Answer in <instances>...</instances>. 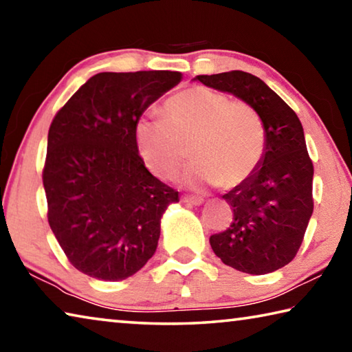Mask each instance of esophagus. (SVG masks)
I'll return each mask as SVG.
<instances>
[{
	"instance_id": "esophagus-1",
	"label": "esophagus",
	"mask_w": 352,
	"mask_h": 352,
	"mask_svg": "<svg viewBox=\"0 0 352 352\" xmlns=\"http://www.w3.org/2000/svg\"><path fill=\"white\" fill-rule=\"evenodd\" d=\"M182 201L189 205H201L204 204V199L201 197H194V195H182Z\"/></svg>"
}]
</instances>
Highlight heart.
Instances as JSON below:
<instances>
[{
    "mask_svg": "<svg viewBox=\"0 0 352 352\" xmlns=\"http://www.w3.org/2000/svg\"><path fill=\"white\" fill-rule=\"evenodd\" d=\"M163 113L164 119L146 118L135 127L141 160L155 177L174 175L186 162L188 147L195 162L180 180L190 188L219 184L233 189L258 169L265 130L248 102L195 85L166 100Z\"/></svg>",
    "mask_w": 352,
    "mask_h": 352,
    "instance_id": "heart-1",
    "label": "heart"
}]
</instances>
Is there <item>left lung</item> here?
I'll list each match as a JSON object with an SVG mask.
<instances>
[{"label":"left lung","mask_w":352,"mask_h":352,"mask_svg":"<svg viewBox=\"0 0 352 352\" xmlns=\"http://www.w3.org/2000/svg\"><path fill=\"white\" fill-rule=\"evenodd\" d=\"M195 80L248 102L265 130L258 169L222 197L233 208V222L210 237L212 252L223 264L250 275L275 272L296 256L314 211V164L300 119L250 73L228 71Z\"/></svg>","instance_id":"left-lung-1"}]
</instances>
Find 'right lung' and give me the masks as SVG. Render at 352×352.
<instances>
[{
    "instance_id": "1",
    "label": "right lung",
    "mask_w": 352,
    "mask_h": 352,
    "mask_svg": "<svg viewBox=\"0 0 352 352\" xmlns=\"http://www.w3.org/2000/svg\"><path fill=\"white\" fill-rule=\"evenodd\" d=\"M182 80L178 71L99 73L60 110L47 133V222L77 270L122 281L146 265L160 220L178 192L147 170L135 127Z\"/></svg>"
}]
</instances>
